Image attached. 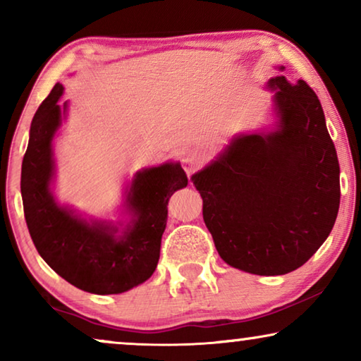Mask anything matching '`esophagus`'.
I'll return each instance as SVG.
<instances>
[{
	"label": "esophagus",
	"instance_id": "obj_1",
	"mask_svg": "<svg viewBox=\"0 0 361 361\" xmlns=\"http://www.w3.org/2000/svg\"><path fill=\"white\" fill-rule=\"evenodd\" d=\"M180 164L184 167L187 174H192V172L197 171L202 164V157H200V152H197L194 149H187L182 152L180 156Z\"/></svg>",
	"mask_w": 361,
	"mask_h": 361
}]
</instances>
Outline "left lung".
I'll return each mask as SVG.
<instances>
[{"label":"left lung","mask_w":361,"mask_h":361,"mask_svg":"<svg viewBox=\"0 0 361 361\" xmlns=\"http://www.w3.org/2000/svg\"><path fill=\"white\" fill-rule=\"evenodd\" d=\"M279 130L235 137L192 176L204 221L226 264L259 276L298 269L334 228L340 167L322 105L304 80H269Z\"/></svg>","instance_id":"8db88e82"}]
</instances>
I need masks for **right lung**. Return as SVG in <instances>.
Returning a JSON list of instances; mask_svg holds the SVG:
<instances>
[{"label": "right lung", "instance_id": "right-lung-1", "mask_svg": "<svg viewBox=\"0 0 361 361\" xmlns=\"http://www.w3.org/2000/svg\"><path fill=\"white\" fill-rule=\"evenodd\" d=\"M63 87L56 83L37 108L23 157L21 195L29 235L42 259L75 288L92 294H120L145 283L159 261L167 221V202L187 185L180 164H162L137 172L126 204L135 220L125 235L103 224H87L54 202L52 137L61 125ZM62 110H66L63 105Z\"/></svg>", "mask_w": 361, "mask_h": 361}]
</instances>
